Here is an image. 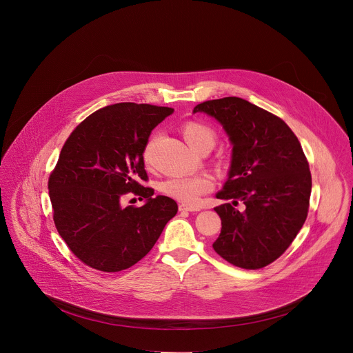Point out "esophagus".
<instances>
[{
	"mask_svg": "<svg viewBox=\"0 0 353 353\" xmlns=\"http://www.w3.org/2000/svg\"><path fill=\"white\" fill-rule=\"evenodd\" d=\"M179 210H180V212H199L201 209L196 208V206H191V205H184V203H181V205L179 206Z\"/></svg>",
	"mask_w": 353,
	"mask_h": 353,
	"instance_id": "esophagus-1",
	"label": "esophagus"
}]
</instances>
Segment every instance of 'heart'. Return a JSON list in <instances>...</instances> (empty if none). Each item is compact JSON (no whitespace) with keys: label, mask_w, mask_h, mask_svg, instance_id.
Wrapping results in <instances>:
<instances>
[{"label":"heart","mask_w":353,"mask_h":353,"mask_svg":"<svg viewBox=\"0 0 353 353\" xmlns=\"http://www.w3.org/2000/svg\"><path fill=\"white\" fill-rule=\"evenodd\" d=\"M183 136L187 144L196 152L202 150H212L216 141L214 132L202 123L188 122L183 128ZM154 141L151 140L144 151V161L150 166L151 165V150ZM162 192L181 203L194 205L196 203L202 195L209 194L214 188V180L209 174H196V176H180L170 177L162 183Z\"/></svg>","instance_id":"1"}]
</instances>
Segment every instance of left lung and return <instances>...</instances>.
Wrapping results in <instances>:
<instances>
[{
  "label": "left lung",
  "instance_id": "8db88e82",
  "mask_svg": "<svg viewBox=\"0 0 353 353\" xmlns=\"http://www.w3.org/2000/svg\"><path fill=\"white\" fill-rule=\"evenodd\" d=\"M194 112L214 117L232 143V161L214 210L221 232L213 249L230 264L260 270L279 259L304 225L312 188L303 147L279 117L241 97L198 104ZM242 200L239 212L233 206Z\"/></svg>",
  "mask_w": 353,
  "mask_h": 353
}]
</instances>
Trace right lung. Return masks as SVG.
<instances>
[{"label":"right lung","mask_w":353,"mask_h":353,"mask_svg":"<svg viewBox=\"0 0 353 353\" xmlns=\"http://www.w3.org/2000/svg\"><path fill=\"white\" fill-rule=\"evenodd\" d=\"M173 108L117 103L83 119L65 140L48 181L57 232L72 254L90 268L119 272L140 261L155 245L177 203L152 198L143 152L151 130ZM132 192L148 202L120 206Z\"/></svg>","instance_id":"add662e5"}]
</instances>
